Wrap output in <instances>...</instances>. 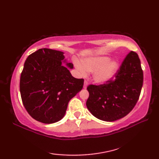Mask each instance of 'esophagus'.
Segmentation results:
<instances>
[{
    "label": "esophagus",
    "mask_w": 159,
    "mask_h": 159,
    "mask_svg": "<svg viewBox=\"0 0 159 159\" xmlns=\"http://www.w3.org/2000/svg\"><path fill=\"white\" fill-rule=\"evenodd\" d=\"M87 85H88V82L87 81V80H85V82H84V85H83V88L84 89H86Z\"/></svg>",
    "instance_id": "34e87169"
}]
</instances>
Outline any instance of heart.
Masks as SVG:
<instances>
[{
	"label": "heart",
	"mask_w": 159,
	"mask_h": 159,
	"mask_svg": "<svg viewBox=\"0 0 159 159\" xmlns=\"http://www.w3.org/2000/svg\"><path fill=\"white\" fill-rule=\"evenodd\" d=\"M76 68L82 76L87 72H93V80L96 83H104L112 79L120 68V64L116 60L111 61V57L102 55L90 57L85 59L80 64H77Z\"/></svg>",
	"instance_id": "1"
}]
</instances>
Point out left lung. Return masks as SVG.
<instances>
[{
	"label": "left lung",
	"instance_id": "left-lung-1",
	"mask_svg": "<svg viewBox=\"0 0 159 159\" xmlns=\"http://www.w3.org/2000/svg\"><path fill=\"white\" fill-rule=\"evenodd\" d=\"M143 74L140 59L135 52L125 57L115 75L103 85H89L87 109L93 116L105 121L125 117L135 106L143 86Z\"/></svg>",
	"mask_w": 159,
	"mask_h": 159
}]
</instances>
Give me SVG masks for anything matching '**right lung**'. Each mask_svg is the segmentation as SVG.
Wrapping results in <instances>:
<instances>
[{
    "label": "right lung",
    "instance_id": "1",
    "mask_svg": "<svg viewBox=\"0 0 159 159\" xmlns=\"http://www.w3.org/2000/svg\"><path fill=\"white\" fill-rule=\"evenodd\" d=\"M63 52L41 48L25 61L20 76V92L24 107L33 119L44 124L61 120L69 101L83 89L84 79H76Z\"/></svg>",
    "mask_w": 159,
    "mask_h": 159
}]
</instances>
